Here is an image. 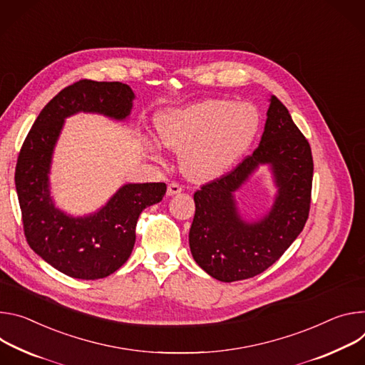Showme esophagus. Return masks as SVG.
Here are the masks:
<instances>
[{"instance_id": "34e87169", "label": "esophagus", "mask_w": 365, "mask_h": 365, "mask_svg": "<svg viewBox=\"0 0 365 365\" xmlns=\"http://www.w3.org/2000/svg\"><path fill=\"white\" fill-rule=\"evenodd\" d=\"M182 191V187L178 184V182H171L168 184V190H167V194L168 195H175V194H180Z\"/></svg>"}]
</instances>
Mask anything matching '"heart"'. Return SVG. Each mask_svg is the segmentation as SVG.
<instances>
[{
  "label": "heart",
  "mask_w": 365,
  "mask_h": 365,
  "mask_svg": "<svg viewBox=\"0 0 365 365\" xmlns=\"http://www.w3.org/2000/svg\"><path fill=\"white\" fill-rule=\"evenodd\" d=\"M259 126L255 106L209 98L162 114L158 135L167 148L182 153V170L190 180L209 181L245 155Z\"/></svg>",
  "instance_id": "obj_1"
}]
</instances>
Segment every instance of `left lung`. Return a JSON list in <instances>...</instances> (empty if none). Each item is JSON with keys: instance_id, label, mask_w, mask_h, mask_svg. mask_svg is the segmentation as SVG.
I'll return each instance as SVG.
<instances>
[{"instance_id": "8db88e82", "label": "left lung", "mask_w": 365, "mask_h": 365, "mask_svg": "<svg viewBox=\"0 0 365 365\" xmlns=\"http://www.w3.org/2000/svg\"><path fill=\"white\" fill-rule=\"evenodd\" d=\"M259 146L225 175L194 192L190 250L195 262L225 282L264 272L287 251L309 217L313 158L307 139L275 96L269 100ZM259 163L272 165L279 194L259 222L242 221L234 192Z\"/></svg>"}]
</instances>
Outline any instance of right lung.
Masks as SVG:
<instances>
[{"label": "right lung", "instance_id": "obj_1", "mask_svg": "<svg viewBox=\"0 0 365 365\" xmlns=\"http://www.w3.org/2000/svg\"><path fill=\"white\" fill-rule=\"evenodd\" d=\"M133 98L126 84L81 79L40 111L20 149L14 180L27 244L72 278L98 279L123 265L135 247L140 213L167 192L165 182L126 184L100 212L86 217L66 216L51 198L48 174L63 118L87 111L123 120Z\"/></svg>", "mask_w": 365, "mask_h": 365}]
</instances>
